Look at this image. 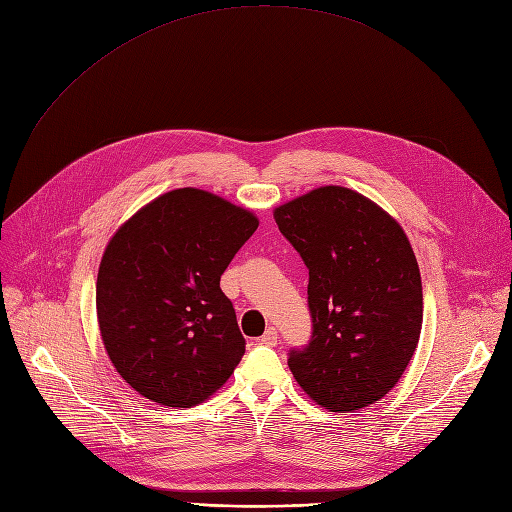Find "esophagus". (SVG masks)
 I'll return each instance as SVG.
<instances>
[{"label": "esophagus", "mask_w": 512, "mask_h": 512, "mask_svg": "<svg viewBox=\"0 0 512 512\" xmlns=\"http://www.w3.org/2000/svg\"><path fill=\"white\" fill-rule=\"evenodd\" d=\"M261 345H268V347H274L278 343V330L274 326H270L268 330L263 332V337L259 339Z\"/></svg>", "instance_id": "esophagus-1"}]
</instances>
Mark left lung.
I'll return each instance as SVG.
<instances>
[{"label":"left lung","mask_w":512,"mask_h":512,"mask_svg":"<svg viewBox=\"0 0 512 512\" xmlns=\"http://www.w3.org/2000/svg\"><path fill=\"white\" fill-rule=\"evenodd\" d=\"M274 217L309 270L311 337L288 351V368L330 412L379 402L410 364L422 326L420 272L402 226L341 186L311 190Z\"/></svg>","instance_id":"1"}]
</instances>
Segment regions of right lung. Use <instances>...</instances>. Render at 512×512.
Instances as JSON below:
<instances>
[{
	"instance_id": "add662e5",
	"label": "right lung",
	"mask_w": 512,
	"mask_h": 512,
	"mask_svg": "<svg viewBox=\"0 0 512 512\" xmlns=\"http://www.w3.org/2000/svg\"><path fill=\"white\" fill-rule=\"evenodd\" d=\"M257 226L224 198L180 188L110 238L96 282L102 341L125 383L150 402L201 404L242 360L247 343L219 280Z\"/></svg>"
}]
</instances>
